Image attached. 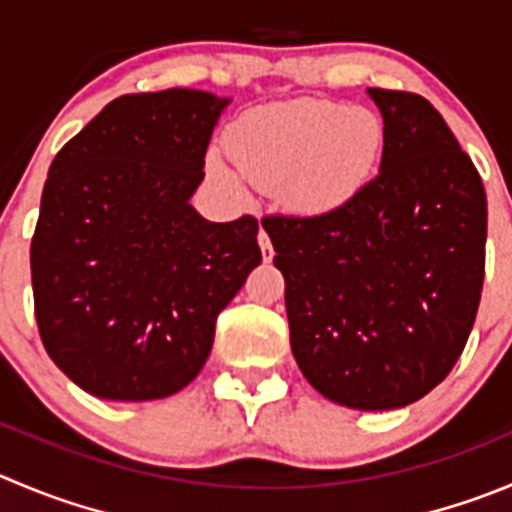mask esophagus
Segmentation results:
<instances>
[{"label": "esophagus", "mask_w": 512, "mask_h": 512, "mask_svg": "<svg viewBox=\"0 0 512 512\" xmlns=\"http://www.w3.org/2000/svg\"><path fill=\"white\" fill-rule=\"evenodd\" d=\"M259 246H261V256H264V261L274 259V246H271V238L264 228L259 231Z\"/></svg>", "instance_id": "esophagus-1"}]
</instances>
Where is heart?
<instances>
[{
    "mask_svg": "<svg viewBox=\"0 0 512 512\" xmlns=\"http://www.w3.org/2000/svg\"><path fill=\"white\" fill-rule=\"evenodd\" d=\"M384 125L369 107L334 100H291L261 107L231 130L228 153L238 173L259 186H279L299 213H329L352 201L372 175ZM208 173L238 193V180L216 158Z\"/></svg>",
    "mask_w": 512,
    "mask_h": 512,
    "instance_id": "obj_1",
    "label": "heart"
}]
</instances>
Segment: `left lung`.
I'll list each match as a JSON object with an SVG mask.
<instances>
[{"label":"left lung","mask_w":512,"mask_h":512,"mask_svg":"<svg viewBox=\"0 0 512 512\" xmlns=\"http://www.w3.org/2000/svg\"><path fill=\"white\" fill-rule=\"evenodd\" d=\"M367 95L384 120L379 173L342 208L261 223L299 369L326 399L377 412L425 397L460 359L483 291L488 201L425 97Z\"/></svg>","instance_id":"left-lung-1"}]
</instances>
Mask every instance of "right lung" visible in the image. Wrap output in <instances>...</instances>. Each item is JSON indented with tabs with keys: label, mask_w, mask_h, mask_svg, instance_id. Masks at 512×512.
I'll return each instance as SVG.
<instances>
[{
	"label": "right lung",
	"mask_w": 512,
	"mask_h": 512,
	"mask_svg": "<svg viewBox=\"0 0 512 512\" xmlns=\"http://www.w3.org/2000/svg\"><path fill=\"white\" fill-rule=\"evenodd\" d=\"M228 102L186 87L123 95L52 160L29 248L34 316L52 362L95 397L191 384L261 264L256 218L211 223L191 206Z\"/></svg>",
	"instance_id": "1"
}]
</instances>
